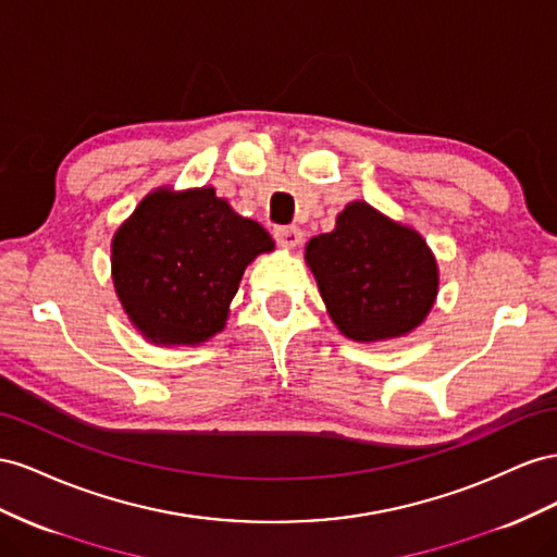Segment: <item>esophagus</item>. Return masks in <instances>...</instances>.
I'll return each mask as SVG.
<instances>
[{
    "mask_svg": "<svg viewBox=\"0 0 557 557\" xmlns=\"http://www.w3.org/2000/svg\"><path fill=\"white\" fill-rule=\"evenodd\" d=\"M275 240L282 245V247H296L300 240H304V233H300L298 226H275L273 231Z\"/></svg>",
    "mask_w": 557,
    "mask_h": 557,
    "instance_id": "obj_1",
    "label": "esophagus"
}]
</instances>
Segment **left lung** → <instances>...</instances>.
Returning a JSON list of instances; mask_svg holds the SVG:
<instances>
[{
	"mask_svg": "<svg viewBox=\"0 0 557 557\" xmlns=\"http://www.w3.org/2000/svg\"><path fill=\"white\" fill-rule=\"evenodd\" d=\"M306 261L331 320L352 341L406 336L434 306L438 270L426 243L361 200L312 237Z\"/></svg>",
	"mask_w": 557,
	"mask_h": 557,
	"instance_id": "1",
	"label": "left lung"
}]
</instances>
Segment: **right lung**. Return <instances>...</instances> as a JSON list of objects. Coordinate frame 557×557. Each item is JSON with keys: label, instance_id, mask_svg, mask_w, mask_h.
Here are the masks:
<instances>
[{"label": "right lung", "instance_id": "right-lung-1", "mask_svg": "<svg viewBox=\"0 0 557 557\" xmlns=\"http://www.w3.org/2000/svg\"><path fill=\"white\" fill-rule=\"evenodd\" d=\"M270 249L265 228L235 214L214 188L156 190L116 231L111 273L149 341L198 345L224 329L247 263Z\"/></svg>", "mask_w": 557, "mask_h": 557}]
</instances>
